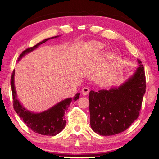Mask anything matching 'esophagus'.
I'll return each mask as SVG.
<instances>
[{
	"label": "esophagus",
	"instance_id": "1",
	"mask_svg": "<svg viewBox=\"0 0 159 159\" xmlns=\"http://www.w3.org/2000/svg\"><path fill=\"white\" fill-rule=\"evenodd\" d=\"M89 92V89L88 88H84L82 89V90H81V93H82L84 95H88Z\"/></svg>",
	"mask_w": 159,
	"mask_h": 159
}]
</instances>
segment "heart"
Segmentation results:
<instances>
[{
    "mask_svg": "<svg viewBox=\"0 0 159 159\" xmlns=\"http://www.w3.org/2000/svg\"><path fill=\"white\" fill-rule=\"evenodd\" d=\"M91 49H92L93 51L99 52L102 50H103V48H104V44H103V43L95 42H93L92 44H91Z\"/></svg>",
    "mask_w": 159,
    "mask_h": 159,
    "instance_id": "1",
    "label": "heart"
}]
</instances>
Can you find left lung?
Wrapping results in <instances>:
<instances>
[{
  "mask_svg": "<svg viewBox=\"0 0 159 159\" xmlns=\"http://www.w3.org/2000/svg\"><path fill=\"white\" fill-rule=\"evenodd\" d=\"M119 88L102 89L89 93L90 125L95 133L110 136L127 129L139 115L143 95L146 91L144 67Z\"/></svg>",
  "mask_w": 159,
  "mask_h": 159,
  "instance_id": "obj_1",
  "label": "left lung"
}]
</instances>
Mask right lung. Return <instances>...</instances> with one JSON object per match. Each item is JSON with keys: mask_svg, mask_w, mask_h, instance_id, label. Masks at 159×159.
<instances>
[{"mask_svg": "<svg viewBox=\"0 0 159 159\" xmlns=\"http://www.w3.org/2000/svg\"><path fill=\"white\" fill-rule=\"evenodd\" d=\"M58 37V36L52 37L54 38ZM50 38H47L41 42L38 43L37 44L33 47L28 48L22 52V54L19 56L18 60H20L22 56H25L28 52L36 49L40 44L45 43ZM14 70L13 71L11 79V85L12 93L13 99V107L15 110L18 116L21 118L25 122L26 126L30 129L32 131L36 133L47 136H55L56 134L60 133L66 126V121L64 119L65 113L68 109L69 105L72 102H75L80 98V93H77L73 98H68L54 105V107L45 111L44 112L39 113H34L28 111L25 108H24L22 105L19 102L16 97V92L14 88Z\"/></svg>", "mask_w": 159, "mask_h": 159, "instance_id": "1", "label": "right lung"}]
</instances>
